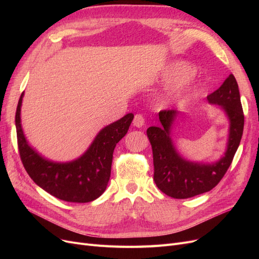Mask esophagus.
<instances>
[{
    "mask_svg": "<svg viewBox=\"0 0 259 259\" xmlns=\"http://www.w3.org/2000/svg\"><path fill=\"white\" fill-rule=\"evenodd\" d=\"M133 124H134V126L136 127H143L145 125V119L142 114H136L134 116V121H133Z\"/></svg>",
    "mask_w": 259,
    "mask_h": 259,
    "instance_id": "34e87169",
    "label": "esophagus"
}]
</instances>
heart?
<instances>
[{"label":"heart","instance_id":"obj_1","mask_svg":"<svg viewBox=\"0 0 259 259\" xmlns=\"http://www.w3.org/2000/svg\"><path fill=\"white\" fill-rule=\"evenodd\" d=\"M193 72V68L190 65L186 64V62L180 61L171 65L167 70L165 76H164V80L167 83H173L174 85L161 97L160 104L162 106H167L171 101L182 97L187 90L189 89V82L185 79L191 76Z\"/></svg>","mask_w":259,"mask_h":259}]
</instances>
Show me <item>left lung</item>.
Here are the masks:
<instances>
[{
    "instance_id": "1",
    "label": "left lung",
    "mask_w": 259,
    "mask_h": 259,
    "mask_svg": "<svg viewBox=\"0 0 259 259\" xmlns=\"http://www.w3.org/2000/svg\"><path fill=\"white\" fill-rule=\"evenodd\" d=\"M207 101L221 108L229 121L226 151L214 163L189 161L179 154L171 139V126L178 115L177 110L160 111V126L147 130L153 153V179L159 189L168 197L188 199L213 189L226 174L238 150L244 127V114L234 75L230 74L221 88L209 94Z\"/></svg>"
}]
</instances>
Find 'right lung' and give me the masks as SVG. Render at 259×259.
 Returning <instances> with one entry per match:
<instances>
[{"label": "right lung", "instance_id": "obj_1", "mask_svg": "<svg viewBox=\"0 0 259 259\" xmlns=\"http://www.w3.org/2000/svg\"><path fill=\"white\" fill-rule=\"evenodd\" d=\"M23 94L18 101L15 122L20 159L31 179L43 190L62 201L86 203L99 198L110 179L114 148L126 135L134 114L127 113L105 126L77 159L54 162L31 147L23 134L20 116Z\"/></svg>", "mask_w": 259, "mask_h": 259}]
</instances>
